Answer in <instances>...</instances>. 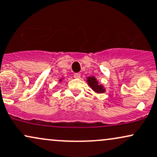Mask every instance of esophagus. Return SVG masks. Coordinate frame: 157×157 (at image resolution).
I'll use <instances>...</instances> for the list:
<instances>
[{
  "label": "esophagus",
  "instance_id": "obj_1",
  "mask_svg": "<svg viewBox=\"0 0 157 157\" xmlns=\"http://www.w3.org/2000/svg\"><path fill=\"white\" fill-rule=\"evenodd\" d=\"M74 77H75V78H80V73H75V75H74Z\"/></svg>",
  "mask_w": 157,
  "mask_h": 157
}]
</instances>
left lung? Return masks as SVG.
I'll return each instance as SVG.
<instances>
[{"label":"left lung","instance_id":"left-lung-1","mask_svg":"<svg viewBox=\"0 0 157 157\" xmlns=\"http://www.w3.org/2000/svg\"><path fill=\"white\" fill-rule=\"evenodd\" d=\"M87 82H88V86L92 88V90L94 92L97 94H102L105 92V88H104L102 85L99 84L97 79L94 77H87Z\"/></svg>","mask_w":157,"mask_h":157}]
</instances>
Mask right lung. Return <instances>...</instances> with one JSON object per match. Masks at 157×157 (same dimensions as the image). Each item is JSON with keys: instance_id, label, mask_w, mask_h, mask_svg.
I'll use <instances>...</instances> for the list:
<instances>
[{"instance_id": "obj_1", "label": "right lung", "mask_w": 157, "mask_h": 157, "mask_svg": "<svg viewBox=\"0 0 157 157\" xmlns=\"http://www.w3.org/2000/svg\"><path fill=\"white\" fill-rule=\"evenodd\" d=\"M59 81H60H60H62V79H60Z\"/></svg>"}]
</instances>
